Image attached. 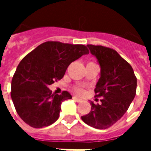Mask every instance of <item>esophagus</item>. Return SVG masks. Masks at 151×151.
<instances>
[{
	"label": "esophagus",
	"mask_w": 151,
	"mask_h": 151,
	"mask_svg": "<svg viewBox=\"0 0 151 151\" xmlns=\"http://www.w3.org/2000/svg\"><path fill=\"white\" fill-rule=\"evenodd\" d=\"M73 99H74L76 102H78V103H80V102H82V99H81L78 98V97H76V96H73Z\"/></svg>",
	"instance_id": "esophagus-1"
}]
</instances>
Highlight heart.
<instances>
[{
  "instance_id": "obj_1",
  "label": "heart",
  "mask_w": 151,
  "mask_h": 151,
  "mask_svg": "<svg viewBox=\"0 0 151 151\" xmlns=\"http://www.w3.org/2000/svg\"><path fill=\"white\" fill-rule=\"evenodd\" d=\"M89 64H95V63L90 62ZM75 91L77 92L78 94H79V95H82V94L84 93V90H83V88H82V87L78 86V87H76L75 88Z\"/></svg>"
}]
</instances>
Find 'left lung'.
I'll use <instances>...</instances> for the list:
<instances>
[{
	"instance_id": "left-lung-1",
	"label": "left lung",
	"mask_w": 151,
	"mask_h": 151,
	"mask_svg": "<svg viewBox=\"0 0 151 151\" xmlns=\"http://www.w3.org/2000/svg\"><path fill=\"white\" fill-rule=\"evenodd\" d=\"M100 65V78L95 89L101 104L91 103V110L82 116L90 126L105 129L123 116L136 95L137 78L132 66L116 51L101 45L88 44Z\"/></svg>"
}]
</instances>
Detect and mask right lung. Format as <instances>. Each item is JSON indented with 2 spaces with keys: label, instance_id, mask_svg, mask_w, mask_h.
I'll use <instances>...</instances> for the list:
<instances>
[{
  "label": "right lung",
  "instance_id": "1",
  "mask_svg": "<svg viewBox=\"0 0 151 151\" xmlns=\"http://www.w3.org/2000/svg\"><path fill=\"white\" fill-rule=\"evenodd\" d=\"M88 53L82 44L47 41L22 60L12 79L11 98L25 123L39 129L56 121L61 103L72 96L68 91L52 94L47 86L62 78L73 61Z\"/></svg>",
  "mask_w": 151,
  "mask_h": 151
}]
</instances>
